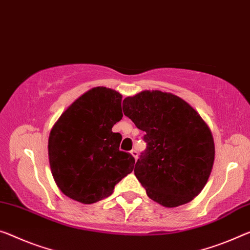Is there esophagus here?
Here are the masks:
<instances>
[{
	"label": "esophagus",
	"instance_id": "1",
	"mask_svg": "<svg viewBox=\"0 0 250 250\" xmlns=\"http://www.w3.org/2000/svg\"><path fill=\"white\" fill-rule=\"evenodd\" d=\"M130 154L133 155V157L135 160H137V157H138V153H137V151L136 149H132V151H130Z\"/></svg>",
	"mask_w": 250,
	"mask_h": 250
}]
</instances>
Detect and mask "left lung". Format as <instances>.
I'll return each mask as SVG.
<instances>
[{
  "label": "left lung",
  "mask_w": 250,
  "mask_h": 250,
  "mask_svg": "<svg viewBox=\"0 0 250 250\" xmlns=\"http://www.w3.org/2000/svg\"><path fill=\"white\" fill-rule=\"evenodd\" d=\"M123 110L145 132L147 146L134 173L148 198L167 208L193 200L214 162L212 133L200 114L179 96L161 90L126 97Z\"/></svg>",
  "instance_id": "1"
}]
</instances>
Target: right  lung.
Here are the masks:
<instances>
[{"label": "right lung", "instance_id": "obj_1", "mask_svg": "<svg viewBox=\"0 0 250 250\" xmlns=\"http://www.w3.org/2000/svg\"><path fill=\"white\" fill-rule=\"evenodd\" d=\"M122 98L110 88H91L61 114L50 132L51 173L72 200L90 205L109 197L133 171L135 160L120 151L122 135L112 130L123 117Z\"/></svg>", "mask_w": 250, "mask_h": 250}]
</instances>
